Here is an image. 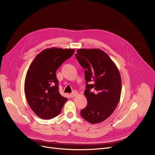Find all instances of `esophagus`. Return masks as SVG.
Wrapping results in <instances>:
<instances>
[{"label": "esophagus", "instance_id": "34e87169", "mask_svg": "<svg viewBox=\"0 0 155 155\" xmlns=\"http://www.w3.org/2000/svg\"><path fill=\"white\" fill-rule=\"evenodd\" d=\"M77 92L76 91H73V92L71 93V94H70V96L71 97V98H72V97H75L77 95Z\"/></svg>", "mask_w": 155, "mask_h": 155}]
</instances>
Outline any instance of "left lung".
I'll use <instances>...</instances> for the list:
<instances>
[{
	"label": "left lung",
	"instance_id": "1",
	"mask_svg": "<svg viewBox=\"0 0 155 155\" xmlns=\"http://www.w3.org/2000/svg\"><path fill=\"white\" fill-rule=\"evenodd\" d=\"M75 56L85 71L87 105L82 117L91 124L101 123L114 111L121 94V78L115 63L99 49H78ZM91 90L94 92H91Z\"/></svg>",
	"mask_w": 155,
	"mask_h": 155
}]
</instances>
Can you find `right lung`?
Returning <instances> with one entry per match:
<instances>
[{
    "instance_id": "1",
    "label": "right lung",
    "mask_w": 155,
    "mask_h": 155,
    "mask_svg": "<svg viewBox=\"0 0 155 155\" xmlns=\"http://www.w3.org/2000/svg\"><path fill=\"white\" fill-rule=\"evenodd\" d=\"M74 52L73 49L48 48L31 63L24 82V92L29 107L40 118L50 119L59 115L67 101L59 92L56 71Z\"/></svg>"
}]
</instances>
